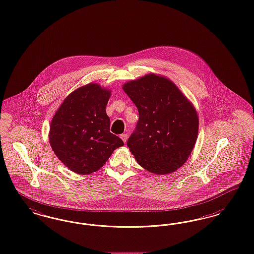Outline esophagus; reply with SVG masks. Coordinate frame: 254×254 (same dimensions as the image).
Returning a JSON list of instances; mask_svg holds the SVG:
<instances>
[{"instance_id": "1", "label": "esophagus", "mask_w": 254, "mask_h": 254, "mask_svg": "<svg viewBox=\"0 0 254 254\" xmlns=\"http://www.w3.org/2000/svg\"><path fill=\"white\" fill-rule=\"evenodd\" d=\"M120 137H121V139H122L123 142H127V134H122V135H120Z\"/></svg>"}]
</instances>
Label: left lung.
<instances>
[{
  "instance_id": "left-lung-1",
  "label": "left lung",
  "mask_w": 254,
  "mask_h": 254,
  "mask_svg": "<svg viewBox=\"0 0 254 254\" xmlns=\"http://www.w3.org/2000/svg\"><path fill=\"white\" fill-rule=\"evenodd\" d=\"M123 90L138 109L127 146L142 168L164 175L182 167L193 150L198 117L192 103L168 78L148 73Z\"/></svg>"
}]
</instances>
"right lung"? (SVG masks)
Segmentation results:
<instances>
[{
    "label": "right lung",
    "mask_w": 254,
    "mask_h": 254,
    "mask_svg": "<svg viewBox=\"0 0 254 254\" xmlns=\"http://www.w3.org/2000/svg\"><path fill=\"white\" fill-rule=\"evenodd\" d=\"M110 96V90L90 83L70 93L52 119V149L72 172L87 175L99 170L112 152L124 145L110 131L106 112Z\"/></svg>",
    "instance_id": "add662e5"
}]
</instances>
